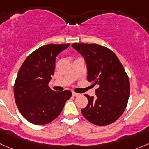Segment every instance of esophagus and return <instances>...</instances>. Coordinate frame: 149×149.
I'll return each mask as SVG.
<instances>
[{
	"label": "esophagus",
	"mask_w": 149,
	"mask_h": 149,
	"mask_svg": "<svg viewBox=\"0 0 149 149\" xmlns=\"http://www.w3.org/2000/svg\"><path fill=\"white\" fill-rule=\"evenodd\" d=\"M72 95H73V96H79V95H80L79 93H76V92H72Z\"/></svg>",
	"instance_id": "esophagus-1"
}]
</instances>
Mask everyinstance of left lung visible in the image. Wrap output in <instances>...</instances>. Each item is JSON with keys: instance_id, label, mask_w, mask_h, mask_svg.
I'll return each mask as SVG.
<instances>
[{"instance_id": "left-lung-1", "label": "left lung", "mask_w": 149, "mask_h": 149, "mask_svg": "<svg viewBox=\"0 0 149 149\" xmlns=\"http://www.w3.org/2000/svg\"><path fill=\"white\" fill-rule=\"evenodd\" d=\"M84 57L87 80L98 86L95 96L87 97L88 103L81 109L83 116L97 126L113 123L123 114L130 93L128 77L119 59L112 51L98 44L73 43Z\"/></svg>"}]
</instances>
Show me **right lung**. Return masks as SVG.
I'll return each instance as SVG.
<instances>
[{
  "instance_id": "1",
  "label": "right lung",
  "mask_w": 149,
  "mask_h": 149,
  "mask_svg": "<svg viewBox=\"0 0 149 149\" xmlns=\"http://www.w3.org/2000/svg\"><path fill=\"white\" fill-rule=\"evenodd\" d=\"M70 43L48 44L26 58L14 84V97L18 110L31 123L44 125L57 118L71 92L51 90L48 83L55 70L56 58Z\"/></svg>"
}]
</instances>
